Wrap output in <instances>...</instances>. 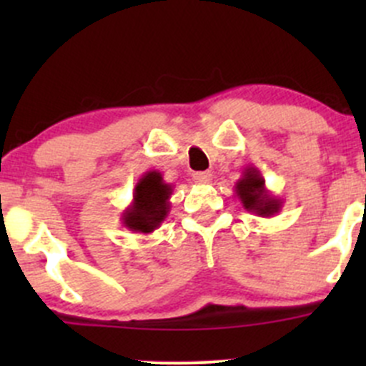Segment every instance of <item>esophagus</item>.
<instances>
[{"mask_svg":"<svg viewBox=\"0 0 366 366\" xmlns=\"http://www.w3.org/2000/svg\"><path fill=\"white\" fill-rule=\"evenodd\" d=\"M194 182H200V184H209L212 180V172H197L193 175Z\"/></svg>","mask_w":366,"mask_h":366,"instance_id":"1","label":"esophagus"}]
</instances>
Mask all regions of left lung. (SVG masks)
Listing matches in <instances>:
<instances>
[{"label":"left lung","instance_id":"1","mask_svg":"<svg viewBox=\"0 0 366 366\" xmlns=\"http://www.w3.org/2000/svg\"><path fill=\"white\" fill-rule=\"evenodd\" d=\"M235 194L248 212L260 217H272L282 210L283 202L272 197L265 187V180L260 169L246 166L241 179L235 182Z\"/></svg>","mask_w":366,"mask_h":366}]
</instances>
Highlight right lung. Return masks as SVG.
<instances>
[{
	"label": "right lung",
	"mask_w": 366,
	"mask_h": 366,
	"mask_svg": "<svg viewBox=\"0 0 366 366\" xmlns=\"http://www.w3.org/2000/svg\"><path fill=\"white\" fill-rule=\"evenodd\" d=\"M172 193L173 186L162 180L161 172L143 173L134 187L131 205L122 212V224L136 234H152L168 216Z\"/></svg>",
	"instance_id": "obj_1"
}]
</instances>
